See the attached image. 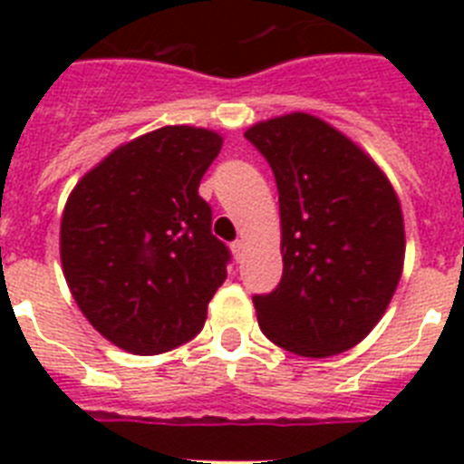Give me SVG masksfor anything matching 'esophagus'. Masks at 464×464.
<instances>
[{
	"mask_svg": "<svg viewBox=\"0 0 464 464\" xmlns=\"http://www.w3.org/2000/svg\"><path fill=\"white\" fill-rule=\"evenodd\" d=\"M229 248H232V256H235L237 260H241V256H244V241L241 239L232 241V244H229Z\"/></svg>",
	"mask_w": 464,
	"mask_h": 464,
	"instance_id": "1",
	"label": "esophagus"
}]
</instances>
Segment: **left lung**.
<instances>
[{
    "mask_svg": "<svg viewBox=\"0 0 464 464\" xmlns=\"http://www.w3.org/2000/svg\"><path fill=\"white\" fill-rule=\"evenodd\" d=\"M278 188L283 276L253 295L265 337L290 353L327 358L381 321L401 276L400 199L374 160L309 113L257 122L244 134Z\"/></svg>",
    "mask_w": 464,
    "mask_h": 464,
    "instance_id": "1",
    "label": "left lung"
}]
</instances>
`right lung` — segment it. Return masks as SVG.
Wrapping results in <instances>:
<instances>
[{
    "mask_svg": "<svg viewBox=\"0 0 464 464\" xmlns=\"http://www.w3.org/2000/svg\"><path fill=\"white\" fill-rule=\"evenodd\" d=\"M223 137L160 127L125 143L76 183L60 225L67 285L90 325L137 355L190 342L227 278L199 181Z\"/></svg>",
    "mask_w": 464,
    "mask_h": 464,
    "instance_id": "right-lung-1",
    "label": "right lung"
}]
</instances>
